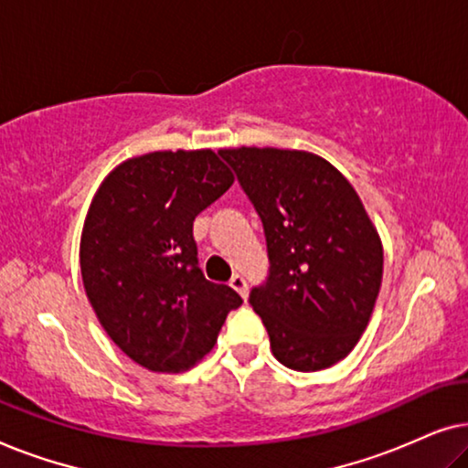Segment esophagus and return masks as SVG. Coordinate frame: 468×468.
Returning <instances> with one entry per match:
<instances>
[{
	"label": "esophagus",
	"mask_w": 468,
	"mask_h": 468,
	"mask_svg": "<svg viewBox=\"0 0 468 468\" xmlns=\"http://www.w3.org/2000/svg\"><path fill=\"white\" fill-rule=\"evenodd\" d=\"M229 287H232V290H236V292H239L242 298H247V293H249V285H247V281H245V277H242V274H234V277L229 279Z\"/></svg>",
	"instance_id": "1"
}]
</instances>
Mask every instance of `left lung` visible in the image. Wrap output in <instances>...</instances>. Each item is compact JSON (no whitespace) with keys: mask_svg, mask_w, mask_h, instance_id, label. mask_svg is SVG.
<instances>
[{"mask_svg":"<svg viewBox=\"0 0 468 468\" xmlns=\"http://www.w3.org/2000/svg\"><path fill=\"white\" fill-rule=\"evenodd\" d=\"M260 215L268 277L249 293L272 356L300 373L328 368L356 347L373 315L383 249L356 189L304 151H221Z\"/></svg>","mask_w":468,"mask_h":468,"instance_id":"1","label":"left lung"}]
</instances>
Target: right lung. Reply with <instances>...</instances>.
Listing matches in <instances>:
<instances>
[{
  "label": "right lung",
  "mask_w": 468,
  "mask_h": 468,
  "mask_svg": "<svg viewBox=\"0 0 468 468\" xmlns=\"http://www.w3.org/2000/svg\"><path fill=\"white\" fill-rule=\"evenodd\" d=\"M221 151H155L117 165L80 240L89 303L121 351L155 373L194 367L242 298L204 277L194 219L232 187Z\"/></svg>",
  "instance_id": "1"
}]
</instances>
